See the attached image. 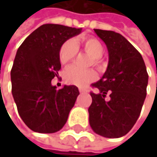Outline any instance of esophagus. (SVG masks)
Listing matches in <instances>:
<instances>
[{
  "instance_id": "obj_1",
  "label": "esophagus",
  "mask_w": 157,
  "mask_h": 157,
  "mask_svg": "<svg viewBox=\"0 0 157 157\" xmlns=\"http://www.w3.org/2000/svg\"><path fill=\"white\" fill-rule=\"evenodd\" d=\"M79 92H80L81 94H84V93H87V90H85V89H83V88H80V89H79Z\"/></svg>"
}]
</instances>
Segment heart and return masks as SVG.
<instances>
[{
	"label": "heart",
	"instance_id": "1",
	"mask_svg": "<svg viewBox=\"0 0 157 157\" xmlns=\"http://www.w3.org/2000/svg\"><path fill=\"white\" fill-rule=\"evenodd\" d=\"M78 44H81L83 50L93 56L90 64H94L98 67L101 66V57L104 53V46L99 40L94 37H86L80 39L77 43L74 40H68L63 44L59 51V58L62 64H68L72 63L77 52ZM97 77L94 70H82L76 66L69 67L64 73V80L69 84L77 86H84L91 82H94Z\"/></svg>",
	"mask_w": 157,
	"mask_h": 157
}]
</instances>
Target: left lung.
Segmentation results:
<instances>
[{
    "label": "left lung",
    "instance_id": "obj_1",
    "mask_svg": "<svg viewBox=\"0 0 157 157\" xmlns=\"http://www.w3.org/2000/svg\"><path fill=\"white\" fill-rule=\"evenodd\" d=\"M105 44L109 61L105 73L93 87L89 123L94 133L107 138L125 136L136 123L146 96L148 75L140 52L123 35L94 29ZM109 94V101L105 96Z\"/></svg>",
    "mask_w": 157,
    "mask_h": 157
}]
</instances>
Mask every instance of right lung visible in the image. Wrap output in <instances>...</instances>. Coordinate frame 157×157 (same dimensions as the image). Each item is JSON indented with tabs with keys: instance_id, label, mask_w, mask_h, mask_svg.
<instances>
[{
	"instance_id": "right-lung-1",
	"label": "right lung",
	"mask_w": 157,
	"mask_h": 157,
	"mask_svg": "<svg viewBox=\"0 0 157 157\" xmlns=\"http://www.w3.org/2000/svg\"><path fill=\"white\" fill-rule=\"evenodd\" d=\"M82 29L47 23L33 31L21 44L11 71L12 93L18 113L33 131L61 130L79 95L75 85L57 89L52 80L61 69L59 51Z\"/></svg>"
}]
</instances>
